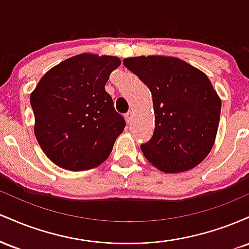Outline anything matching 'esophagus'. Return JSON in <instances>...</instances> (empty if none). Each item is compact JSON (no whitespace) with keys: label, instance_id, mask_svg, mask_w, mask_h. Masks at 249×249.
Listing matches in <instances>:
<instances>
[{"label":"esophagus","instance_id":"esophagus-1","mask_svg":"<svg viewBox=\"0 0 249 249\" xmlns=\"http://www.w3.org/2000/svg\"><path fill=\"white\" fill-rule=\"evenodd\" d=\"M132 118H133V112L132 111H128L126 115H125V119H126L127 123H131L132 122Z\"/></svg>","mask_w":249,"mask_h":249}]
</instances>
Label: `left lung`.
I'll list each match as a JSON object with an SVG mask.
<instances>
[{
	"mask_svg": "<svg viewBox=\"0 0 249 249\" xmlns=\"http://www.w3.org/2000/svg\"><path fill=\"white\" fill-rule=\"evenodd\" d=\"M125 67L152 92L154 132L141 148L165 173L190 171L212 150L221 99L201 70L172 56L128 57Z\"/></svg>",
	"mask_w": 249,
	"mask_h": 249,
	"instance_id": "1",
	"label": "left lung"
}]
</instances>
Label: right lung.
<instances>
[{
    "mask_svg": "<svg viewBox=\"0 0 249 249\" xmlns=\"http://www.w3.org/2000/svg\"><path fill=\"white\" fill-rule=\"evenodd\" d=\"M121 63L116 56L79 53L51 68L31 92L34 132L57 166L84 171L108 158L125 121L105 84Z\"/></svg>",
    "mask_w": 249,
    "mask_h": 249,
    "instance_id": "add662e5",
    "label": "right lung"
}]
</instances>
